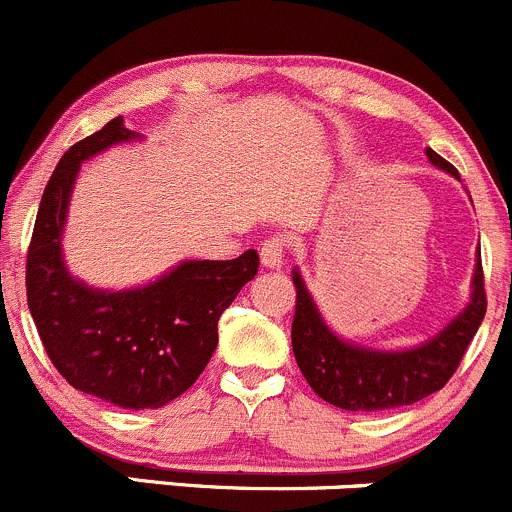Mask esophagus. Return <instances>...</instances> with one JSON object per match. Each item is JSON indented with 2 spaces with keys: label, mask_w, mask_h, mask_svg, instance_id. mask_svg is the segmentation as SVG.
Wrapping results in <instances>:
<instances>
[{
  "label": "esophagus",
  "mask_w": 512,
  "mask_h": 512,
  "mask_svg": "<svg viewBox=\"0 0 512 512\" xmlns=\"http://www.w3.org/2000/svg\"><path fill=\"white\" fill-rule=\"evenodd\" d=\"M286 236H271L261 244L258 254H261V263L266 268H281L283 256H286Z\"/></svg>",
  "instance_id": "obj_1"
}]
</instances>
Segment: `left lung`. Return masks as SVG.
I'll list each match as a JSON object with an SVG mask.
<instances>
[{
	"label": "left lung",
	"instance_id": "1",
	"mask_svg": "<svg viewBox=\"0 0 512 512\" xmlns=\"http://www.w3.org/2000/svg\"><path fill=\"white\" fill-rule=\"evenodd\" d=\"M426 157L431 165L461 182L456 167L436 155L431 147H426ZM293 283L295 318L291 340L295 362L320 399L347 412H382V409L407 407L439 392L456 372L463 352L486 318L481 249L476 251L471 298L466 308L434 337L404 350H379L337 335L325 323L298 268H293Z\"/></svg>",
	"mask_w": 512,
	"mask_h": 512
}]
</instances>
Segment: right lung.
<instances>
[{
    "mask_svg": "<svg viewBox=\"0 0 512 512\" xmlns=\"http://www.w3.org/2000/svg\"><path fill=\"white\" fill-rule=\"evenodd\" d=\"M142 140L123 115L76 142L41 197L26 256V300L51 357L71 387L123 409H160L187 392L219 342V318L256 276L258 254L179 261L135 288H96L73 276L63 229L81 165L108 147Z\"/></svg>",
    "mask_w": 512,
    "mask_h": 512,
    "instance_id": "add662e5",
    "label": "right lung"
}]
</instances>
